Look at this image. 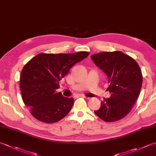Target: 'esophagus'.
<instances>
[{
  "mask_svg": "<svg viewBox=\"0 0 156 156\" xmlns=\"http://www.w3.org/2000/svg\"><path fill=\"white\" fill-rule=\"evenodd\" d=\"M77 96H78V97H83V98H87V97H86V96H84V94H78Z\"/></svg>",
  "mask_w": 156,
  "mask_h": 156,
  "instance_id": "1",
  "label": "esophagus"
}]
</instances>
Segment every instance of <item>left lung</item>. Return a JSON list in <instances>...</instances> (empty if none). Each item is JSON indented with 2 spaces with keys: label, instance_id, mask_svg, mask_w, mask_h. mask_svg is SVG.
<instances>
[{
  "label": "left lung",
  "instance_id": "1",
  "mask_svg": "<svg viewBox=\"0 0 156 156\" xmlns=\"http://www.w3.org/2000/svg\"><path fill=\"white\" fill-rule=\"evenodd\" d=\"M90 58L107 76V89L111 94L94 113L106 122L121 120L131 111L140 96L143 82L140 66L134 59L119 51L101 52Z\"/></svg>",
  "mask_w": 156,
  "mask_h": 156
}]
</instances>
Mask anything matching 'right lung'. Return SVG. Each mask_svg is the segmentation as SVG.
I'll return each instance as SVG.
<instances>
[{"label":"right lung","mask_w":156,"mask_h":156,"mask_svg":"<svg viewBox=\"0 0 156 156\" xmlns=\"http://www.w3.org/2000/svg\"><path fill=\"white\" fill-rule=\"evenodd\" d=\"M88 55L87 51L39 54L25 65L20 79L22 99L36 119L53 123L70 111L74 99L63 97L56 89L72 66Z\"/></svg>","instance_id":"add662e5"}]
</instances>
